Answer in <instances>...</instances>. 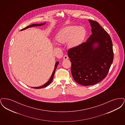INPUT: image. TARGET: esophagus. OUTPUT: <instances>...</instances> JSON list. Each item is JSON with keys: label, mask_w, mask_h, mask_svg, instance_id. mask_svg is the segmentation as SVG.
Instances as JSON below:
<instances>
[{"label": "esophagus", "mask_w": 125, "mask_h": 125, "mask_svg": "<svg viewBox=\"0 0 125 125\" xmlns=\"http://www.w3.org/2000/svg\"><path fill=\"white\" fill-rule=\"evenodd\" d=\"M68 59V57L67 56V55H65L64 57H63V60H67Z\"/></svg>", "instance_id": "1"}]
</instances>
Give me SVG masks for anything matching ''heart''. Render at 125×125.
I'll use <instances>...</instances> for the list:
<instances>
[{"instance_id": "obj_1", "label": "heart", "mask_w": 125, "mask_h": 125, "mask_svg": "<svg viewBox=\"0 0 125 125\" xmlns=\"http://www.w3.org/2000/svg\"><path fill=\"white\" fill-rule=\"evenodd\" d=\"M86 35V31L83 27L70 26L60 31L57 39L61 43L68 42L70 47H76L83 42Z\"/></svg>"}]
</instances>
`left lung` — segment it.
<instances>
[{
	"label": "left lung",
	"instance_id": "1",
	"mask_svg": "<svg viewBox=\"0 0 125 125\" xmlns=\"http://www.w3.org/2000/svg\"><path fill=\"white\" fill-rule=\"evenodd\" d=\"M89 21L92 34L86 42L67 53L73 79L83 86L94 85L105 78L113 60L111 37L97 22Z\"/></svg>",
	"mask_w": 125,
	"mask_h": 125
}]
</instances>
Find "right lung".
Returning a JSON list of instances; mask_svg holds the SVG:
<instances>
[{
    "label": "right lung",
    "mask_w": 125,
    "mask_h": 125,
    "mask_svg": "<svg viewBox=\"0 0 125 125\" xmlns=\"http://www.w3.org/2000/svg\"><path fill=\"white\" fill-rule=\"evenodd\" d=\"M46 24V22H44L43 23H40V24H31L29 26H27L25 28H24L23 29L21 30H26V29H27L29 28H31V27H37V26H42V25H44V24ZM59 61H57V62H56L55 63V66H54V68L53 71L52 72V75L51 76V77L50 78V79L49 80V81H48L46 83H45L44 85H43L42 86H40V87H31L32 88H34V89H41V88H45V87H46L47 86H48L50 83H52V81L53 80V78L54 75V73H55V72L56 71V69L58 66V65H59Z\"/></svg>",
    "instance_id": "add662e5"
}]
</instances>
